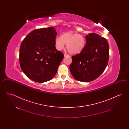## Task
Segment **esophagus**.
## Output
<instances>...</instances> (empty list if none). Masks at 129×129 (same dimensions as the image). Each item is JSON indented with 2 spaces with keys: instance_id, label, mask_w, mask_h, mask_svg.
<instances>
[{
  "instance_id": "34e87169",
  "label": "esophagus",
  "mask_w": 129,
  "mask_h": 129,
  "mask_svg": "<svg viewBox=\"0 0 129 129\" xmlns=\"http://www.w3.org/2000/svg\"><path fill=\"white\" fill-rule=\"evenodd\" d=\"M64 56L65 57V56H69V55H67V54H64Z\"/></svg>"
}]
</instances>
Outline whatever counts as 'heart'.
Returning a JSON list of instances; mask_svg holds the SVG:
<instances>
[{
	"label": "heart",
	"instance_id": "b5f03b06",
	"mask_svg": "<svg viewBox=\"0 0 129 129\" xmlns=\"http://www.w3.org/2000/svg\"><path fill=\"white\" fill-rule=\"evenodd\" d=\"M55 47L58 50H61L66 44L68 51L72 54L81 53L84 49L86 44V40L84 36L72 31L64 32L60 37L56 38L55 41Z\"/></svg>",
	"mask_w": 129,
	"mask_h": 129
}]
</instances>
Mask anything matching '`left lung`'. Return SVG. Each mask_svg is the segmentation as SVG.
Returning <instances> with one entry per match:
<instances>
[{"label":"left lung","instance_id":"obj_1","mask_svg":"<svg viewBox=\"0 0 129 129\" xmlns=\"http://www.w3.org/2000/svg\"><path fill=\"white\" fill-rule=\"evenodd\" d=\"M83 50L72 56L70 71L76 80L88 82L95 80L102 74L109 60V44L105 38L96 33L86 36Z\"/></svg>","mask_w":129,"mask_h":129}]
</instances>
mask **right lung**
<instances>
[{
  "label": "right lung",
  "mask_w": 129,
  "mask_h": 129,
  "mask_svg": "<svg viewBox=\"0 0 129 129\" xmlns=\"http://www.w3.org/2000/svg\"><path fill=\"white\" fill-rule=\"evenodd\" d=\"M57 32L53 27L35 29L23 41L19 62L23 73L31 80L44 83L51 80L57 71L64 55L55 48Z\"/></svg>",
  "instance_id": "obj_1"
}]
</instances>
